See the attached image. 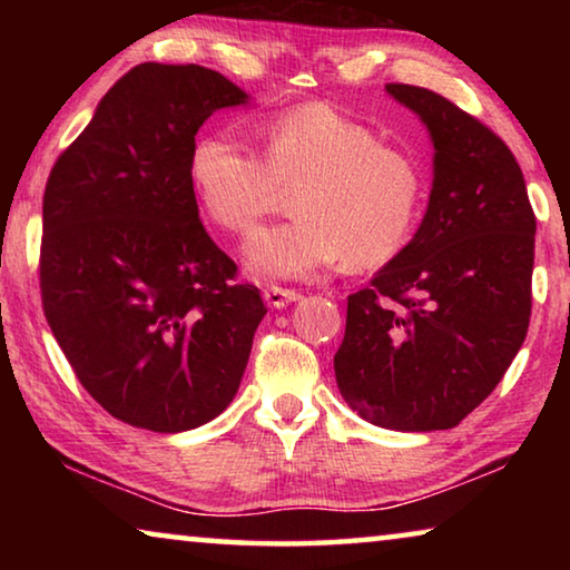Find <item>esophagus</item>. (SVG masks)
Masks as SVG:
<instances>
[{
	"label": "esophagus",
	"instance_id": "1",
	"mask_svg": "<svg viewBox=\"0 0 570 570\" xmlns=\"http://www.w3.org/2000/svg\"><path fill=\"white\" fill-rule=\"evenodd\" d=\"M302 294L294 292V288H282V286H266L264 288V302L274 308H284L286 304L298 302Z\"/></svg>",
	"mask_w": 570,
	"mask_h": 570
}]
</instances>
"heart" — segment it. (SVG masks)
<instances>
[{
    "mask_svg": "<svg viewBox=\"0 0 570 570\" xmlns=\"http://www.w3.org/2000/svg\"><path fill=\"white\" fill-rule=\"evenodd\" d=\"M264 158L234 132H206L190 148V180L220 228L248 234L298 186L294 220L258 230L246 266L262 278H306L346 264L370 268L407 244L422 204L417 160L326 102L266 120Z\"/></svg>",
    "mask_w": 570,
    "mask_h": 570,
    "instance_id": "heart-1",
    "label": "heart"
}]
</instances>
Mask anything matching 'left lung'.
Listing matches in <instances>:
<instances>
[{
    "label": "left lung",
    "mask_w": 570,
    "mask_h": 570,
    "mask_svg": "<svg viewBox=\"0 0 570 570\" xmlns=\"http://www.w3.org/2000/svg\"><path fill=\"white\" fill-rule=\"evenodd\" d=\"M384 90L430 132L432 190L410 244L346 298L334 374L346 404L377 428L450 430L523 346L535 216L493 130L432 90Z\"/></svg>",
    "instance_id": "obj_1"
}]
</instances>
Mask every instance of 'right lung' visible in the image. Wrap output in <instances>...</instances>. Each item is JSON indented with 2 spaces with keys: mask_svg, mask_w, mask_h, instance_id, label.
<instances>
[{
  "mask_svg": "<svg viewBox=\"0 0 570 570\" xmlns=\"http://www.w3.org/2000/svg\"><path fill=\"white\" fill-rule=\"evenodd\" d=\"M248 100L208 67L142 62L47 178V324L92 400L132 428H200L244 377L266 306L200 224L188 160L200 125Z\"/></svg>",
  "mask_w": 570,
  "mask_h": 570,
  "instance_id": "right-lung-1",
  "label": "right lung"
}]
</instances>
